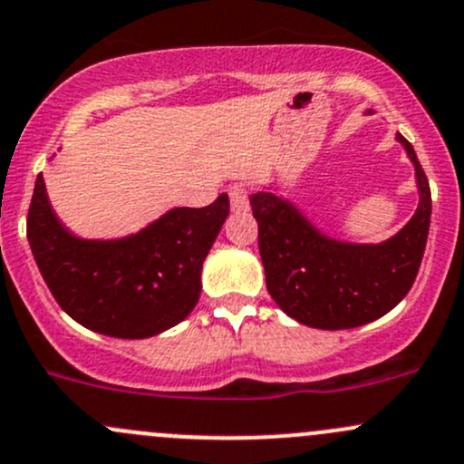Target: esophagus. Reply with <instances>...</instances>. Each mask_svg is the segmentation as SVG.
Wrapping results in <instances>:
<instances>
[{
    "mask_svg": "<svg viewBox=\"0 0 464 464\" xmlns=\"http://www.w3.org/2000/svg\"><path fill=\"white\" fill-rule=\"evenodd\" d=\"M228 198H231L233 211H242V208L248 207V188L242 182L228 187Z\"/></svg>",
    "mask_w": 464,
    "mask_h": 464,
    "instance_id": "34e87169",
    "label": "esophagus"
}]
</instances>
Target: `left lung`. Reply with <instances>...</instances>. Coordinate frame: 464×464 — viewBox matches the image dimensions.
I'll list each match as a JSON object with an SVG mask.
<instances>
[{
    "label": "left lung",
    "mask_w": 464,
    "mask_h": 464,
    "mask_svg": "<svg viewBox=\"0 0 464 464\" xmlns=\"http://www.w3.org/2000/svg\"><path fill=\"white\" fill-rule=\"evenodd\" d=\"M398 142L416 167L420 202L407 227L382 245L331 240L289 199L266 191L248 198L266 289L300 324L326 331L362 326L389 314L411 289L427 246L431 191L413 146L400 133Z\"/></svg>",
    "instance_id": "left-lung-1"
}]
</instances>
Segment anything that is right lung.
I'll list each match as a JSON object with an SVG mask.
<instances>
[{"mask_svg":"<svg viewBox=\"0 0 464 464\" xmlns=\"http://www.w3.org/2000/svg\"><path fill=\"white\" fill-rule=\"evenodd\" d=\"M228 216V195L204 208H170L121 240H82L53 213L42 173L26 236L57 304L86 329L140 340L182 322L198 304L202 265Z\"/></svg>","mask_w":464,"mask_h":464,"instance_id":"obj_1","label":"right lung"}]
</instances>
